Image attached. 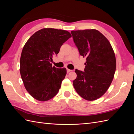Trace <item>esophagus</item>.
I'll list each match as a JSON object with an SVG mask.
<instances>
[{"mask_svg": "<svg viewBox=\"0 0 134 134\" xmlns=\"http://www.w3.org/2000/svg\"><path fill=\"white\" fill-rule=\"evenodd\" d=\"M66 70H67V72H69L70 71H71V70H70V69H66Z\"/></svg>", "mask_w": 134, "mask_h": 134, "instance_id": "obj_1", "label": "esophagus"}]
</instances>
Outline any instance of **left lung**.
Masks as SVG:
<instances>
[{
	"instance_id": "left-lung-1",
	"label": "left lung",
	"mask_w": 134,
	"mask_h": 134,
	"mask_svg": "<svg viewBox=\"0 0 134 134\" xmlns=\"http://www.w3.org/2000/svg\"><path fill=\"white\" fill-rule=\"evenodd\" d=\"M79 54L87 62L84 71L76 69L73 86L84 99L94 100L103 96L112 82L116 71V58L108 40L96 30L72 31Z\"/></svg>"
}]
</instances>
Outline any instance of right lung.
<instances>
[{"label": "right lung", "mask_w": 134, "mask_h": 134, "mask_svg": "<svg viewBox=\"0 0 134 134\" xmlns=\"http://www.w3.org/2000/svg\"><path fill=\"white\" fill-rule=\"evenodd\" d=\"M71 37L67 31L43 28L35 32L24 46L20 73L26 90L36 99L46 101L58 93L66 69L52 67L50 62Z\"/></svg>", "instance_id": "right-lung-1"}]
</instances>
